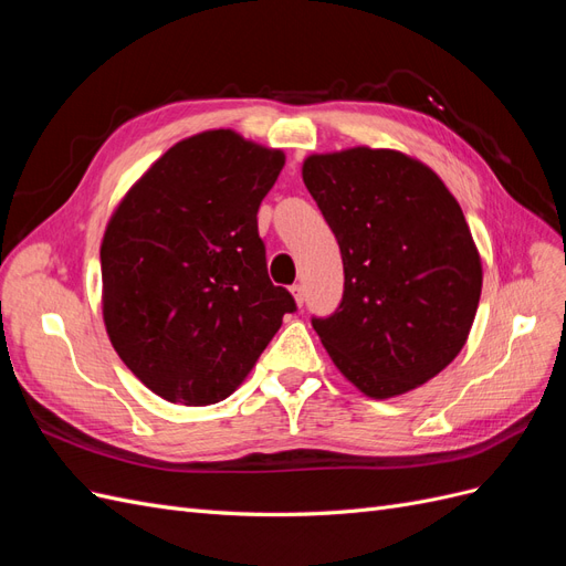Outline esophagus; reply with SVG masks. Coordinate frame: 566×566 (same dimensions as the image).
Instances as JSON below:
<instances>
[{"instance_id": "1", "label": "esophagus", "mask_w": 566, "mask_h": 566, "mask_svg": "<svg viewBox=\"0 0 566 566\" xmlns=\"http://www.w3.org/2000/svg\"><path fill=\"white\" fill-rule=\"evenodd\" d=\"M290 293H293V297H295V302L302 306L304 304V287L300 285V283H295V285H290Z\"/></svg>"}]
</instances>
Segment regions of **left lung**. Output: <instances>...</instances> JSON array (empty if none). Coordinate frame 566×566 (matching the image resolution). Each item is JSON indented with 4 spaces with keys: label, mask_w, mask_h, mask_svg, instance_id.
Segmentation results:
<instances>
[{
    "label": "left lung",
    "mask_w": 566,
    "mask_h": 566,
    "mask_svg": "<svg viewBox=\"0 0 566 566\" xmlns=\"http://www.w3.org/2000/svg\"><path fill=\"white\" fill-rule=\"evenodd\" d=\"M302 179L345 264L335 314L312 318L333 364L370 399L432 380L465 347L482 295L458 200L430 167L389 148L316 153Z\"/></svg>",
    "instance_id": "left-lung-1"
}]
</instances>
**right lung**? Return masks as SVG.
Listing matches in <instances>:
<instances>
[{
	"instance_id": "add662e5",
	"label": "right lung",
	"mask_w": 566,
	"mask_h": 566,
	"mask_svg": "<svg viewBox=\"0 0 566 566\" xmlns=\"http://www.w3.org/2000/svg\"><path fill=\"white\" fill-rule=\"evenodd\" d=\"M283 150L210 129L175 144L115 208L101 243L117 356L172 403L224 401L295 312L266 273L256 210Z\"/></svg>"
}]
</instances>
